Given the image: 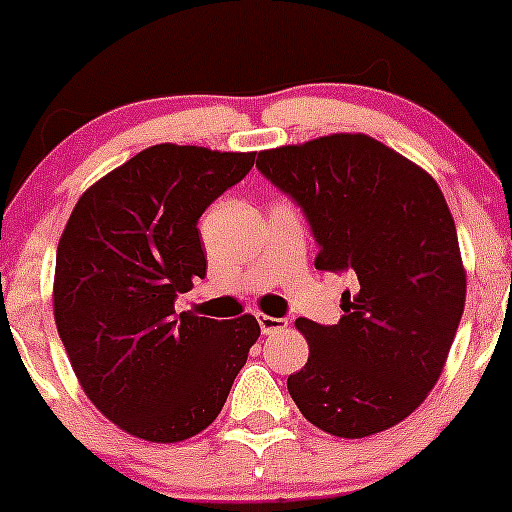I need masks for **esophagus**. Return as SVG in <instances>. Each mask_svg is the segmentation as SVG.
Instances as JSON below:
<instances>
[{
    "instance_id": "34e87169",
    "label": "esophagus",
    "mask_w": 512,
    "mask_h": 512,
    "mask_svg": "<svg viewBox=\"0 0 512 512\" xmlns=\"http://www.w3.org/2000/svg\"><path fill=\"white\" fill-rule=\"evenodd\" d=\"M257 322H260L262 334H275V332H280V329L287 327L285 319L270 317V314H257Z\"/></svg>"
}]
</instances>
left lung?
Returning a JSON list of instances; mask_svg holds the SVG:
<instances>
[{"label": "left lung", "instance_id": "1", "mask_svg": "<svg viewBox=\"0 0 512 512\" xmlns=\"http://www.w3.org/2000/svg\"><path fill=\"white\" fill-rule=\"evenodd\" d=\"M267 180L302 205L317 270L352 272L332 327L299 317L309 359L287 379L309 423L364 438L411 416L436 386L463 307L466 267L436 180L366 133L257 153Z\"/></svg>", "mask_w": 512, "mask_h": 512}]
</instances>
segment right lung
Returning <instances> with one entry per match:
<instances>
[{
  "instance_id": "obj_1",
  "label": "right lung",
  "mask_w": 512,
  "mask_h": 512,
  "mask_svg": "<svg viewBox=\"0 0 512 512\" xmlns=\"http://www.w3.org/2000/svg\"><path fill=\"white\" fill-rule=\"evenodd\" d=\"M252 165L255 153L158 143L96 180L61 232L56 329L91 404L131 436L205 431L260 337L252 314L173 309L208 267L198 218Z\"/></svg>"
}]
</instances>
